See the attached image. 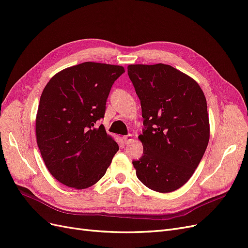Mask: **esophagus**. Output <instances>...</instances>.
Segmentation results:
<instances>
[{
  "label": "esophagus",
  "instance_id": "esophagus-1",
  "mask_svg": "<svg viewBox=\"0 0 248 248\" xmlns=\"http://www.w3.org/2000/svg\"><path fill=\"white\" fill-rule=\"evenodd\" d=\"M123 140H124V144H129L133 141V136L132 135H126V136H124L123 137Z\"/></svg>",
  "mask_w": 248,
  "mask_h": 248
}]
</instances>
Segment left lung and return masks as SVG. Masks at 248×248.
Instances as JSON below:
<instances>
[{
  "label": "left lung",
  "instance_id": "8db88e82",
  "mask_svg": "<svg viewBox=\"0 0 248 248\" xmlns=\"http://www.w3.org/2000/svg\"><path fill=\"white\" fill-rule=\"evenodd\" d=\"M127 75L141 101L143 155L133 160L138 179L169 193L193 175L209 141L206 99L197 82L167 64H132Z\"/></svg>",
  "mask_w": 248,
  "mask_h": 248
}]
</instances>
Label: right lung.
Returning a JSON list of instances; mask_svg holds the SVG:
<instances>
[{"instance_id":"1","label":"right lung","mask_w":248,"mask_h":248,"mask_svg":"<svg viewBox=\"0 0 248 248\" xmlns=\"http://www.w3.org/2000/svg\"><path fill=\"white\" fill-rule=\"evenodd\" d=\"M124 68L84 62L55 75L45 87L36 114V142L46 167L63 185L85 189L102 178L118 151L103 118L114 81Z\"/></svg>"}]
</instances>
